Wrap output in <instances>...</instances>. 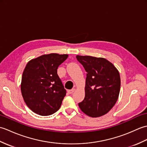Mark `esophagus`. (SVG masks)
Segmentation results:
<instances>
[{
  "label": "esophagus",
  "instance_id": "1",
  "mask_svg": "<svg viewBox=\"0 0 147 147\" xmlns=\"http://www.w3.org/2000/svg\"><path fill=\"white\" fill-rule=\"evenodd\" d=\"M74 91H75V89L73 88V89H71V90H69L67 92L69 93V94H72V93H73Z\"/></svg>",
  "mask_w": 147,
  "mask_h": 147
}]
</instances>
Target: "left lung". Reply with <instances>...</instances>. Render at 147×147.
<instances>
[{
	"instance_id": "left-lung-1",
	"label": "left lung",
	"mask_w": 147,
	"mask_h": 147,
	"mask_svg": "<svg viewBox=\"0 0 147 147\" xmlns=\"http://www.w3.org/2000/svg\"><path fill=\"white\" fill-rule=\"evenodd\" d=\"M86 71L85 96L78 104L84 113L92 117L107 114L116 103L120 92L119 71L107 59L76 55Z\"/></svg>"
}]
</instances>
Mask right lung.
<instances>
[{
	"mask_svg": "<svg viewBox=\"0 0 147 147\" xmlns=\"http://www.w3.org/2000/svg\"><path fill=\"white\" fill-rule=\"evenodd\" d=\"M67 54L43 55L28 62L22 76L21 90L26 104L40 115L57 112L66 90L57 74V69Z\"/></svg>",
	"mask_w": 147,
	"mask_h": 147,
	"instance_id": "1",
	"label": "right lung"
}]
</instances>
